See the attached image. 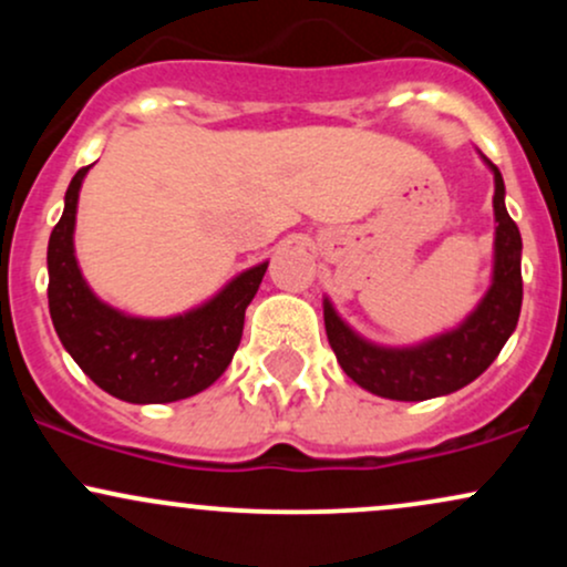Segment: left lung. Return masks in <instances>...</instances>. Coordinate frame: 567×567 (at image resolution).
<instances>
[{
  "label": "left lung",
  "mask_w": 567,
  "mask_h": 567,
  "mask_svg": "<svg viewBox=\"0 0 567 567\" xmlns=\"http://www.w3.org/2000/svg\"><path fill=\"white\" fill-rule=\"evenodd\" d=\"M483 157V154H480ZM496 194H493V216H496V239H493V279L491 288L458 328L447 330L415 347H381L368 341L338 317L336 306L324 298V330L336 351L338 365L351 381L360 383L370 394L400 402L432 400L464 389L480 373L491 368L498 351L509 341L519 320L523 306V237L517 224L506 213L504 178L491 159Z\"/></svg>",
  "instance_id": "obj_1"
}]
</instances>
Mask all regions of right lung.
Instances as JSON below:
<instances>
[{
  "instance_id": "right-lung-1",
  "label": "right lung",
  "mask_w": 567,
  "mask_h": 567,
  "mask_svg": "<svg viewBox=\"0 0 567 567\" xmlns=\"http://www.w3.org/2000/svg\"><path fill=\"white\" fill-rule=\"evenodd\" d=\"M66 188L63 216L48 245V301L63 349L103 392L135 405L186 400L216 383L229 368L269 261L250 266L210 301L175 317H133L103 303L82 277L74 252L76 202L84 175Z\"/></svg>"
}]
</instances>
